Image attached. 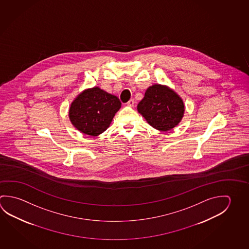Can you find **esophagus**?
<instances>
[{
  "mask_svg": "<svg viewBox=\"0 0 249 249\" xmlns=\"http://www.w3.org/2000/svg\"><path fill=\"white\" fill-rule=\"evenodd\" d=\"M126 105L128 106V107H134V105H135V101H134L133 99H131V100L127 101Z\"/></svg>",
  "mask_w": 249,
  "mask_h": 249,
  "instance_id": "34e87169",
  "label": "esophagus"
}]
</instances>
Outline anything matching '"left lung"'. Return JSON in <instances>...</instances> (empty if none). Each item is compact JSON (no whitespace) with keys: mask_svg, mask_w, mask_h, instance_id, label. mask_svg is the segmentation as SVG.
Returning <instances> with one entry per match:
<instances>
[{"mask_svg":"<svg viewBox=\"0 0 249 249\" xmlns=\"http://www.w3.org/2000/svg\"><path fill=\"white\" fill-rule=\"evenodd\" d=\"M137 109L154 128L168 131L183 118L184 106L174 91L161 85H154L147 89Z\"/></svg>","mask_w":249,"mask_h":249,"instance_id":"1","label":"left lung"}]
</instances>
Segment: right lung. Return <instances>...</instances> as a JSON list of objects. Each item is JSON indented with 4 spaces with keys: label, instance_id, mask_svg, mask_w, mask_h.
Returning a JSON list of instances; mask_svg holds the SVG:
<instances>
[{
    "label": "right lung",
    "instance_id": "obj_1",
    "mask_svg": "<svg viewBox=\"0 0 249 249\" xmlns=\"http://www.w3.org/2000/svg\"><path fill=\"white\" fill-rule=\"evenodd\" d=\"M118 97L93 88L86 90L71 105L69 117L72 125L86 135L96 136L109 126L121 108Z\"/></svg>",
    "mask_w": 249,
    "mask_h": 249
}]
</instances>
